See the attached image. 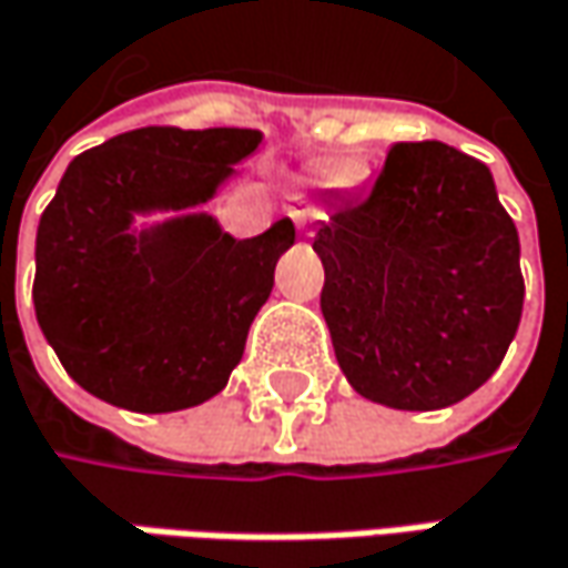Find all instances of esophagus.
I'll use <instances>...</instances> for the list:
<instances>
[{"label":"esophagus","mask_w":568,"mask_h":568,"mask_svg":"<svg viewBox=\"0 0 568 568\" xmlns=\"http://www.w3.org/2000/svg\"><path fill=\"white\" fill-rule=\"evenodd\" d=\"M288 215H292V221L298 224V231H308V224H312V221H317V217H321V212H317L315 205H305V209H292Z\"/></svg>","instance_id":"1"}]
</instances>
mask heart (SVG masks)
Wrapping results in <instances>:
<instances>
[{
  "instance_id": "heart-1",
  "label": "heart",
  "mask_w": 568,
  "mask_h": 568,
  "mask_svg": "<svg viewBox=\"0 0 568 568\" xmlns=\"http://www.w3.org/2000/svg\"><path fill=\"white\" fill-rule=\"evenodd\" d=\"M359 173H363V166L359 163H334L331 170H327V183L334 185H344V183H353V180H359Z\"/></svg>"
}]
</instances>
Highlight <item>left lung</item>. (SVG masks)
Masks as SVG:
<instances>
[{
    "label": "left lung",
    "instance_id": "1",
    "mask_svg": "<svg viewBox=\"0 0 568 568\" xmlns=\"http://www.w3.org/2000/svg\"><path fill=\"white\" fill-rule=\"evenodd\" d=\"M312 247L337 363L363 398L434 412L501 366L524 308L520 244L476 156L395 144L363 199L327 205Z\"/></svg>",
    "mask_w": 568,
    "mask_h": 568
}]
</instances>
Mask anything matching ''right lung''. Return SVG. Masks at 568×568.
Wrapping results in <instances>:
<instances>
[{
	"label": "right lung",
	"mask_w": 568,
	"mask_h": 568,
	"mask_svg": "<svg viewBox=\"0 0 568 568\" xmlns=\"http://www.w3.org/2000/svg\"><path fill=\"white\" fill-rule=\"evenodd\" d=\"M253 128H138L80 153L34 241V315L63 369L95 398L144 415L217 395L295 244L283 217L237 241L205 212L260 148ZM178 215L144 232L138 214Z\"/></svg>",
	"instance_id": "obj_1"
}]
</instances>
